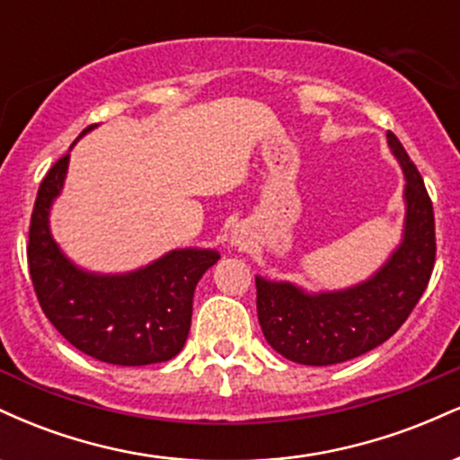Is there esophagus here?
Listing matches in <instances>:
<instances>
[{"label": "esophagus", "mask_w": 460, "mask_h": 460, "mask_svg": "<svg viewBox=\"0 0 460 460\" xmlns=\"http://www.w3.org/2000/svg\"><path fill=\"white\" fill-rule=\"evenodd\" d=\"M231 244H235V246H242V244H244V240H242L240 235H235V234H234V240H231Z\"/></svg>", "instance_id": "1"}]
</instances>
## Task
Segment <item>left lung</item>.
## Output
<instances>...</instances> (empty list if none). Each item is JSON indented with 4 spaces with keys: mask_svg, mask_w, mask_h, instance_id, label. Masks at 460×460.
<instances>
[{
    "mask_svg": "<svg viewBox=\"0 0 460 460\" xmlns=\"http://www.w3.org/2000/svg\"><path fill=\"white\" fill-rule=\"evenodd\" d=\"M404 172L402 240L366 281L335 292H305L288 281L255 277L257 318L279 355L303 366H332L387 341L424 294L435 268V214L424 179L404 146L387 131Z\"/></svg>",
    "mask_w": 460,
    "mask_h": 460,
    "instance_id": "8db88e82",
    "label": "left lung"
}]
</instances>
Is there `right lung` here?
<instances>
[{"label":"right lung","instance_id":"obj_1","mask_svg":"<svg viewBox=\"0 0 460 460\" xmlns=\"http://www.w3.org/2000/svg\"><path fill=\"white\" fill-rule=\"evenodd\" d=\"M68 157L66 153L49 168L31 212L28 263L40 307L68 344L103 363L149 366L177 357L188 340L194 289L220 260L218 251L177 248L123 274L75 266L49 229L51 205L65 186Z\"/></svg>","mask_w":460,"mask_h":460}]
</instances>
